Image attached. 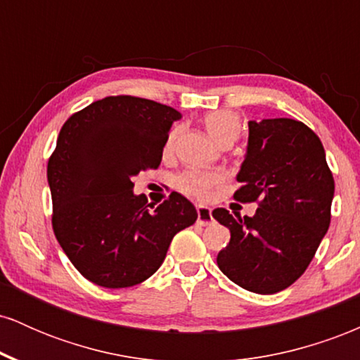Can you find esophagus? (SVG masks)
Wrapping results in <instances>:
<instances>
[{
	"label": "esophagus",
	"instance_id": "1",
	"mask_svg": "<svg viewBox=\"0 0 360 360\" xmlns=\"http://www.w3.org/2000/svg\"><path fill=\"white\" fill-rule=\"evenodd\" d=\"M196 212H198V223H200L201 226L212 225V223L214 221V218H213V214H212V210H210L208 206L200 205L196 208Z\"/></svg>",
	"mask_w": 360,
	"mask_h": 360
}]
</instances>
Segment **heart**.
<instances>
[{
	"mask_svg": "<svg viewBox=\"0 0 360 360\" xmlns=\"http://www.w3.org/2000/svg\"><path fill=\"white\" fill-rule=\"evenodd\" d=\"M205 128L217 143L232 140L235 142L240 134V118L230 110H217L205 117ZM177 131H171L164 146V152L171 154L174 148ZM223 174L217 171H186L176 177V188L188 196L196 200H206L213 186L221 183Z\"/></svg>",
	"mask_w": 360,
	"mask_h": 360,
	"instance_id": "1",
	"label": "heart"
}]
</instances>
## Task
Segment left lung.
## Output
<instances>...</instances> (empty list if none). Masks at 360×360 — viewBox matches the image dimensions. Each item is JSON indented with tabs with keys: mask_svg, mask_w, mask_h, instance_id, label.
Wrapping results in <instances>:
<instances>
[{
	"mask_svg": "<svg viewBox=\"0 0 360 360\" xmlns=\"http://www.w3.org/2000/svg\"><path fill=\"white\" fill-rule=\"evenodd\" d=\"M235 200L259 201L254 217L213 210L230 230L218 252L223 274L247 291L274 295L307 271L330 226L335 183L315 131L291 118L249 122Z\"/></svg>",
	"mask_w": 360,
	"mask_h": 360,
	"instance_id": "left-lung-1",
	"label": "left lung"
}]
</instances>
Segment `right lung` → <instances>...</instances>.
Segmentation results:
<instances>
[{"label": "right lung", "instance_id": "obj_1", "mask_svg": "<svg viewBox=\"0 0 360 360\" xmlns=\"http://www.w3.org/2000/svg\"><path fill=\"white\" fill-rule=\"evenodd\" d=\"M181 113L135 96H108L74 113L49 159L52 226L77 271L98 286L143 283L166 259L174 235L198 212L183 194L154 206L134 177L159 167Z\"/></svg>", "mask_w": 360, "mask_h": 360}]
</instances>
